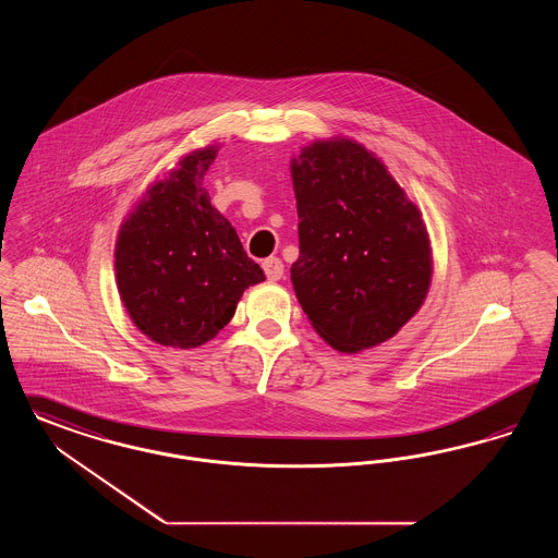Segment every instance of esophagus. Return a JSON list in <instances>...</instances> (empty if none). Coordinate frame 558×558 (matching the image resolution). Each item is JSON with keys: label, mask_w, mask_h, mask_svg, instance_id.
Masks as SVG:
<instances>
[{"label": "esophagus", "mask_w": 558, "mask_h": 558, "mask_svg": "<svg viewBox=\"0 0 558 558\" xmlns=\"http://www.w3.org/2000/svg\"><path fill=\"white\" fill-rule=\"evenodd\" d=\"M264 271H266L268 280L276 282V280H280V278L284 276V264H282V259H278V257H268V259L264 262Z\"/></svg>", "instance_id": "34e87169"}]
</instances>
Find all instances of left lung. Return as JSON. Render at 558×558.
Returning a JSON list of instances; mask_svg holds the SVG:
<instances>
[{"label":"left lung","instance_id":"left-lung-1","mask_svg":"<svg viewBox=\"0 0 558 558\" xmlns=\"http://www.w3.org/2000/svg\"><path fill=\"white\" fill-rule=\"evenodd\" d=\"M290 172L299 214L290 280L315 332L342 353L392 338L422 307L432 280L420 209L351 138L303 147Z\"/></svg>","mask_w":558,"mask_h":558}]
</instances>
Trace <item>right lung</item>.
<instances>
[{"label":"right lung","instance_id":"1","mask_svg":"<svg viewBox=\"0 0 558 558\" xmlns=\"http://www.w3.org/2000/svg\"><path fill=\"white\" fill-rule=\"evenodd\" d=\"M216 154L218 147H205L182 157L118 234L120 299L134 326L163 347L195 349L211 340L245 289L266 280L203 186Z\"/></svg>","mask_w":558,"mask_h":558}]
</instances>
